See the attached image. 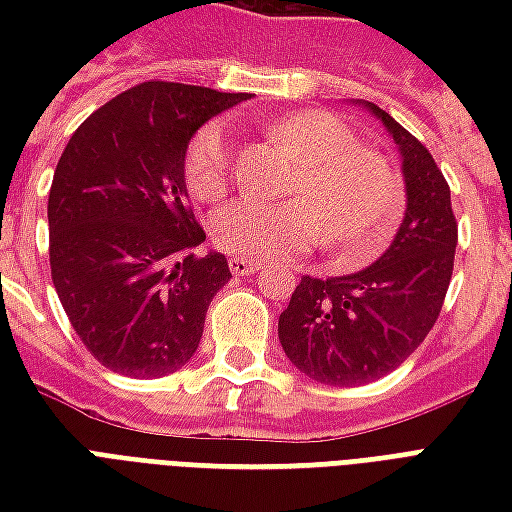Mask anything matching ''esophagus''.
Returning a JSON list of instances; mask_svg holds the SVG:
<instances>
[{
  "instance_id": "1",
  "label": "esophagus",
  "mask_w": 512,
  "mask_h": 512,
  "mask_svg": "<svg viewBox=\"0 0 512 512\" xmlns=\"http://www.w3.org/2000/svg\"><path fill=\"white\" fill-rule=\"evenodd\" d=\"M260 260H249V257H230V271H233L235 277H249V274H255L260 271Z\"/></svg>"
}]
</instances>
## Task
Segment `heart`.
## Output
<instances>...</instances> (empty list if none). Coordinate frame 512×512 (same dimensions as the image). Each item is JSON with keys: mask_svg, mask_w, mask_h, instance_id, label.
Returning a JSON list of instances; mask_svg holds the SVG:
<instances>
[{"mask_svg": "<svg viewBox=\"0 0 512 512\" xmlns=\"http://www.w3.org/2000/svg\"><path fill=\"white\" fill-rule=\"evenodd\" d=\"M274 136L304 164L290 180L293 200H238L213 216V244L241 257L296 255L321 241L343 266L376 257L403 216V189L381 153L359 145L354 128L332 112L310 109L277 120ZM230 134L213 120L191 136L183 158L186 186L200 202L230 189Z\"/></svg>", "mask_w": 512, "mask_h": 512, "instance_id": "1", "label": "heart"}]
</instances>
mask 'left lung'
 I'll use <instances>...</instances> for the list:
<instances>
[{"label":"left lung","instance_id":"left-lung-1","mask_svg":"<svg viewBox=\"0 0 512 512\" xmlns=\"http://www.w3.org/2000/svg\"><path fill=\"white\" fill-rule=\"evenodd\" d=\"M403 156L406 216L373 266L348 277H301L279 315L282 351L304 376L362 386L406 362L428 337L447 296L458 244L450 186L428 147L370 101Z\"/></svg>","mask_w":512,"mask_h":512}]
</instances>
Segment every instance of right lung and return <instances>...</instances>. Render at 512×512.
<instances>
[{"label":"right lung","mask_w":512,"mask_h":512,"mask_svg":"<svg viewBox=\"0 0 512 512\" xmlns=\"http://www.w3.org/2000/svg\"><path fill=\"white\" fill-rule=\"evenodd\" d=\"M246 93L142 82L76 128L49 191L51 279L73 332L109 370L161 378L200 345L230 282L186 205L183 158L202 123Z\"/></svg>","instance_id":"add662e5"}]
</instances>
